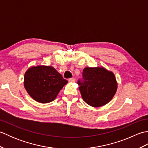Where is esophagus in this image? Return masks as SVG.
I'll return each mask as SVG.
<instances>
[{"mask_svg":"<svg viewBox=\"0 0 148 148\" xmlns=\"http://www.w3.org/2000/svg\"><path fill=\"white\" fill-rule=\"evenodd\" d=\"M68 81H69V82H71V83H73V82H74V81H75V79H74V78H69Z\"/></svg>","mask_w":148,"mask_h":148,"instance_id":"1","label":"esophagus"}]
</instances>
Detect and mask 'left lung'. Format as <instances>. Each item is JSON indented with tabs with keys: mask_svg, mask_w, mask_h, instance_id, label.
Instances as JSON below:
<instances>
[{
	"mask_svg": "<svg viewBox=\"0 0 148 148\" xmlns=\"http://www.w3.org/2000/svg\"><path fill=\"white\" fill-rule=\"evenodd\" d=\"M77 84L84 101L96 108L108 103L117 90L114 74L103 67L84 68Z\"/></svg>",
	"mask_w": 148,
	"mask_h": 148,
	"instance_id": "1",
	"label": "left lung"
}]
</instances>
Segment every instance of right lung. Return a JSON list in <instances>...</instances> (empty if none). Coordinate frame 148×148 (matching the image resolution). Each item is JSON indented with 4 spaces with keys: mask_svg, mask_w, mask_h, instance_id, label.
<instances>
[{
    "mask_svg": "<svg viewBox=\"0 0 148 148\" xmlns=\"http://www.w3.org/2000/svg\"><path fill=\"white\" fill-rule=\"evenodd\" d=\"M67 81L51 66L29 68L25 74L24 86L30 97L40 103L53 101Z\"/></svg>",
    "mask_w": 148,
    "mask_h": 148,
    "instance_id": "add662e5",
    "label": "right lung"
}]
</instances>
